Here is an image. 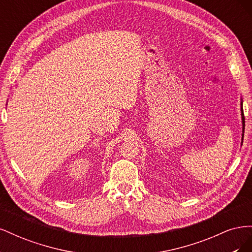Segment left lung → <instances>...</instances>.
Instances as JSON below:
<instances>
[{
  "instance_id": "8db88e82",
  "label": "left lung",
  "mask_w": 252,
  "mask_h": 252,
  "mask_svg": "<svg viewBox=\"0 0 252 252\" xmlns=\"http://www.w3.org/2000/svg\"><path fill=\"white\" fill-rule=\"evenodd\" d=\"M241 105H243V102H241ZM241 110H242V123H243V132H244V129H245V117H244L243 107H241ZM243 138H244V133H243ZM243 138H242V143H243Z\"/></svg>"
}]
</instances>
